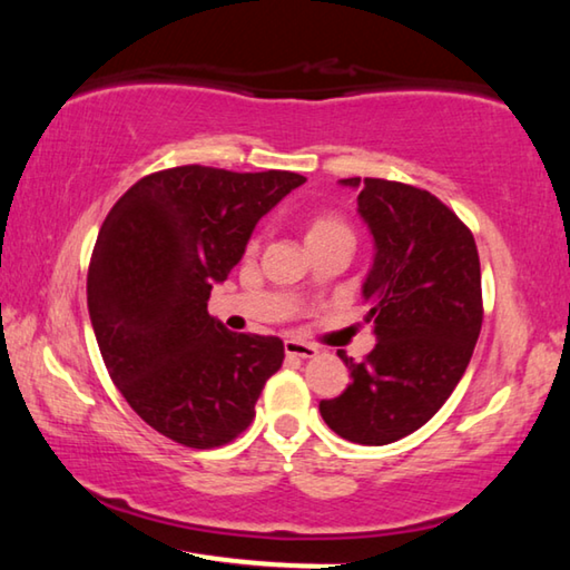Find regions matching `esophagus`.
<instances>
[{"label": "esophagus", "instance_id": "34e87169", "mask_svg": "<svg viewBox=\"0 0 570 570\" xmlns=\"http://www.w3.org/2000/svg\"><path fill=\"white\" fill-rule=\"evenodd\" d=\"M284 352H286V356H302V360H314V356L320 354V350H316L314 344H304L298 340H286Z\"/></svg>", "mask_w": 570, "mask_h": 570}]
</instances>
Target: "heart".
<instances>
[{
    "mask_svg": "<svg viewBox=\"0 0 570 570\" xmlns=\"http://www.w3.org/2000/svg\"><path fill=\"white\" fill-rule=\"evenodd\" d=\"M330 238H350L352 228L346 226V220L334 214H316L306 220V246L316 244V240H330Z\"/></svg>",
    "mask_w": 570,
    "mask_h": 570,
    "instance_id": "1",
    "label": "heart"
}]
</instances>
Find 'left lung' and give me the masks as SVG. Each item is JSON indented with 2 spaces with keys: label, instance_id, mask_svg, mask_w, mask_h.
<instances>
[{
  "label": "left lung",
  "instance_id": "obj_1",
  "mask_svg": "<svg viewBox=\"0 0 570 570\" xmlns=\"http://www.w3.org/2000/svg\"><path fill=\"white\" fill-rule=\"evenodd\" d=\"M374 256L362 284L377 344L364 362L340 352L350 387L322 400L336 435L390 445L420 430L458 387L482 326L480 258L468 226L432 193L382 178H344Z\"/></svg>",
  "mask_w": 570,
  "mask_h": 570
}]
</instances>
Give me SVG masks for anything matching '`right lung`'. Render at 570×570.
Wrapping results in <instances>:
<instances>
[{
	"mask_svg": "<svg viewBox=\"0 0 570 570\" xmlns=\"http://www.w3.org/2000/svg\"><path fill=\"white\" fill-rule=\"evenodd\" d=\"M304 180L180 166L140 178L105 218L88 274L95 340L115 387L160 435L210 450L254 420L284 342L228 332L208 296Z\"/></svg>",
	"mask_w": 570,
	"mask_h": 570,
	"instance_id": "obj_1",
	"label": "right lung"
}]
</instances>
